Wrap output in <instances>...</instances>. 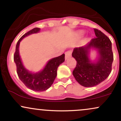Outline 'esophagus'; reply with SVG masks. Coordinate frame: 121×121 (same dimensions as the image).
<instances>
[{"mask_svg": "<svg viewBox=\"0 0 121 121\" xmlns=\"http://www.w3.org/2000/svg\"><path fill=\"white\" fill-rule=\"evenodd\" d=\"M72 56V52L70 51H67L65 53V59L67 60L68 58Z\"/></svg>", "mask_w": 121, "mask_h": 121, "instance_id": "obj_1", "label": "esophagus"}]
</instances>
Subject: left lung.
I'll use <instances>...</instances> for the list:
<instances>
[{"mask_svg":"<svg viewBox=\"0 0 121 121\" xmlns=\"http://www.w3.org/2000/svg\"><path fill=\"white\" fill-rule=\"evenodd\" d=\"M95 37L87 45L75 48L72 57L77 61L73 71L75 79L82 86L92 87L97 85L108 78L112 72L113 53L112 42L101 30L94 28ZM91 48L98 50L100 57L97 61L92 63L88 55Z\"/></svg>","mask_w":121,"mask_h":121,"instance_id":"left-lung-1","label":"left lung"}]
</instances>
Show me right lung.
<instances>
[{
	"instance_id": "obj_1",
	"label": "right lung",
	"mask_w": 121,
	"mask_h": 121,
	"mask_svg": "<svg viewBox=\"0 0 121 121\" xmlns=\"http://www.w3.org/2000/svg\"><path fill=\"white\" fill-rule=\"evenodd\" d=\"M40 28H35L25 34L18 40L13 60L16 65L18 77L25 85L30 89L36 91H46L51 86L57 76L59 66L65 61V54L50 60L44 68L38 73H32L27 70L23 66L19 52V44L21 40L30 34L40 32Z\"/></svg>"
}]
</instances>
